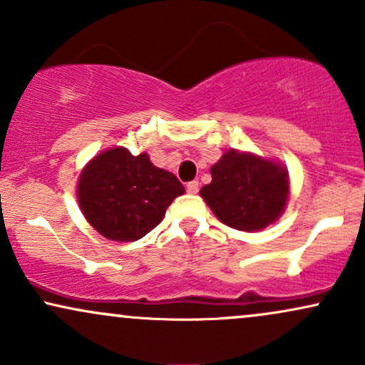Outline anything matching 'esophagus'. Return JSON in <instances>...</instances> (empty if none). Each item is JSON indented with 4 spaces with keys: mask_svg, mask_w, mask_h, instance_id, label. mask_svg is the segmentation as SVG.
Returning a JSON list of instances; mask_svg holds the SVG:
<instances>
[{
    "mask_svg": "<svg viewBox=\"0 0 365 365\" xmlns=\"http://www.w3.org/2000/svg\"><path fill=\"white\" fill-rule=\"evenodd\" d=\"M187 192L188 194H197L199 192V182L197 180H192V182L187 183Z\"/></svg>",
    "mask_w": 365,
    "mask_h": 365,
    "instance_id": "34e87169",
    "label": "esophagus"
}]
</instances>
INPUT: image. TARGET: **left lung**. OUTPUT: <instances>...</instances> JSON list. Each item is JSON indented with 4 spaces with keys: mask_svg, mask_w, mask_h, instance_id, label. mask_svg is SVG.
Listing matches in <instances>:
<instances>
[{
    "mask_svg": "<svg viewBox=\"0 0 365 365\" xmlns=\"http://www.w3.org/2000/svg\"><path fill=\"white\" fill-rule=\"evenodd\" d=\"M200 195L217 220L242 232L266 228L288 200V175L273 161L230 150L211 168Z\"/></svg>",
    "mask_w": 365,
    "mask_h": 365,
    "instance_id": "obj_1",
    "label": "left lung"
}]
</instances>
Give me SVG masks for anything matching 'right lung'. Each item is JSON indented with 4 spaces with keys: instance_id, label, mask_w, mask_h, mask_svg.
Wrapping results in <instances>:
<instances>
[{
    "instance_id": "right-lung-1",
    "label": "right lung",
    "mask_w": 365,
    "mask_h": 365,
    "mask_svg": "<svg viewBox=\"0 0 365 365\" xmlns=\"http://www.w3.org/2000/svg\"><path fill=\"white\" fill-rule=\"evenodd\" d=\"M185 192L170 171L158 168L145 153L104 150L86 166L78 182V202L86 220L103 237L133 242L161 223L175 197Z\"/></svg>"
}]
</instances>
